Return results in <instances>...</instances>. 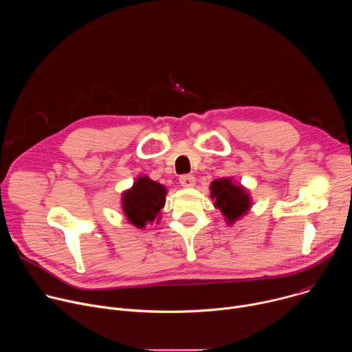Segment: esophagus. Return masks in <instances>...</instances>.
<instances>
[{
	"label": "esophagus",
	"mask_w": 352,
	"mask_h": 352,
	"mask_svg": "<svg viewBox=\"0 0 352 352\" xmlns=\"http://www.w3.org/2000/svg\"><path fill=\"white\" fill-rule=\"evenodd\" d=\"M195 182H196V179H195V177L193 175H181L179 177V184L184 186V188H192V186H195Z\"/></svg>",
	"instance_id": "obj_1"
}]
</instances>
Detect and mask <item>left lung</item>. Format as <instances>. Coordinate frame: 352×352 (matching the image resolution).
<instances>
[{
    "label": "left lung",
    "instance_id": "left-lung-1",
    "mask_svg": "<svg viewBox=\"0 0 352 352\" xmlns=\"http://www.w3.org/2000/svg\"><path fill=\"white\" fill-rule=\"evenodd\" d=\"M210 197L216 209L221 212L228 226L242 219L252 208L249 190L231 177L217 178L210 184Z\"/></svg>",
    "mask_w": 352,
    "mask_h": 352
}]
</instances>
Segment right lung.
<instances>
[{"instance_id":"1","label":"right lung","mask_w":352,"mask_h":352,"mask_svg":"<svg viewBox=\"0 0 352 352\" xmlns=\"http://www.w3.org/2000/svg\"><path fill=\"white\" fill-rule=\"evenodd\" d=\"M167 189L164 185L150 179L147 175L136 178L133 185L122 192L121 208L128 223L136 228H144L147 224L159 223L160 210L166 205Z\"/></svg>"}]
</instances>
